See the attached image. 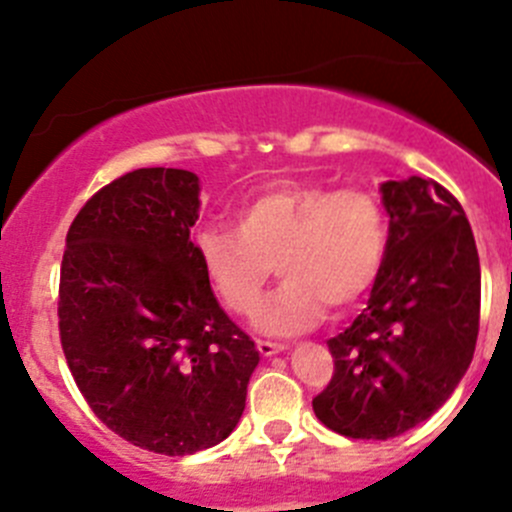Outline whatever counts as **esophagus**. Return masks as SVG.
<instances>
[{
  "instance_id": "obj_1",
  "label": "esophagus",
  "mask_w": 512,
  "mask_h": 512,
  "mask_svg": "<svg viewBox=\"0 0 512 512\" xmlns=\"http://www.w3.org/2000/svg\"><path fill=\"white\" fill-rule=\"evenodd\" d=\"M257 352H260L262 356H275V354L285 352V344L265 342V339H260V342H257Z\"/></svg>"
}]
</instances>
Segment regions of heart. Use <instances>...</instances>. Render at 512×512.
I'll return each mask as SVG.
<instances>
[{
	"label": "heart",
	"mask_w": 512,
	"mask_h": 512,
	"mask_svg": "<svg viewBox=\"0 0 512 512\" xmlns=\"http://www.w3.org/2000/svg\"><path fill=\"white\" fill-rule=\"evenodd\" d=\"M389 223L371 190H332L285 180L235 210V230L203 227L195 235L200 267L230 312H257L272 275L285 280L260 312L270 334L312 329L327 307H354L379 280Z\"/></svg>",
	"instance_id": "b5f03b06"
}]
</instances>
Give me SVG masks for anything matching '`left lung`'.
Listing matches in <instances>:
<instances>
[{
    "instance_id": "8db88e82",
    "label": "left lung",
    "mask_w": 512,
    "mask_h": 512,
    "mask_svg": "<svg viewBox=\"0 0 512 512\" xmlns=\"http://www.w3.org/2000/svg\"><path fill=\"white\" fill-rule=\"evenodd\" d=\"M389 245L369 304L329 339L334 376L314 396L319 421L386 441L436 414L471 366L480 262L461 203L436 180L381 183Z\"/></svg>"
}]
</instances>
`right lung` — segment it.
I'll list each match as a JSON object with an SVG mask.
<instances>
[{
  "instance_id": "obj_1",
  "label": "right lung",
  "mask_w": 512,
  "mask_h": 512,
  "mask_svg": "<svg viewBox=\"0 0 512 512\" xmlns=\"http://www.w3.org/2000/svg\"><path fill=\"white\" fill-rule=\"evenodd\" d=\"M198 195L190 170L121 175L79 210L61 260L59 332L76 386L113 433L163 456L225 441L260 364L190 240Z\"/></svg>"
}]
</instances>
